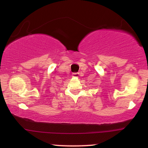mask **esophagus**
<instances>
[{
	"mask_svg": "<svg viewBox=\"0 0 148 148\" xmlns=\"http://www.w3.org/2000/svg\"><path fill=\"white\" fill-rule=\"evenodd\" d=\"M79 74L78 72H76V73H73L72 74V76L73 77H79Z\"/></svg>",
	"mask_w": 148,
	"mask_h": 148,
	"instance_id": "obj_1",
	"label": "esophagus"
}]
</instances>
